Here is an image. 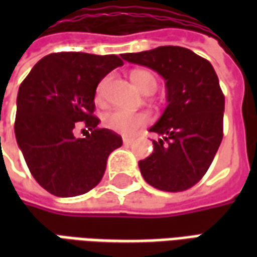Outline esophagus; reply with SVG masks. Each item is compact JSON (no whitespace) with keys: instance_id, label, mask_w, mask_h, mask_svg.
Here are the masks:
<instances>
[{"instance_id":"34e87169","label":"esophagus","mask_w":257,"mask_h":257,"mask_svg":"<svg viewBox=\"0 0 257 257\" xmlns=\"http://www.w3.org/2000/svg\"><path fill=\"white\" fill-rule=\"evenodd\" d=\"M122 142H123V146H125V147H128V146H131L132 143H134V139H132V138H123Z\"/></svg>"}]
</instances>
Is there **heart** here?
Segmentation results:
<instances>
[{
  "mask_svg": "<svg viewBox=\"0 0 257 257\" xmlns=\"http://www.w3.org/2000/svg\"><path fill=\"white\" fill-rule=\"evenodd\" d=\"M131 81L135 85V88L140 90L142 93H150L157 85L154 74L147 70L132 71ZM103 88H104V84L101 82L97 86V92H96V101L99 103L103 99ZM149 121H150V117L146 112H129L125 110H112L104 114L103 117V122L107 128L121 135H134L138 129L147 125Z\"/></svg>",
  "mask_w": 257,
  "mask_h": 257,
  "instance_id": "b5f03b06",
  "label": "heart"
}]
</instances>
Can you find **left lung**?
Masks as SVG:
<instances>
[{"instance_id":"obj_1","label":"left lung","mask_w":257,"mask_h":257,"mask_svg":"<svg viewBox=\"0 0 257 257\" xmlns=\"http://www.w3.org/2000/svg\"><path fill=\"white\" fill-rule=\"evenodd\" d=\"M123 60L154 70L165 79L168 106L150 128L161 139L139 161L142 176L162 191L178 193L202 179L223 139L224 95L215 68L182 47L123 53Z\"/></svg>"}]
</instances>
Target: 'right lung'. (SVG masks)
I'll return each instance as SVG.
<instances>
[{"label": "right lung", "instance_id": "obj_1", "mask_svg": "<svg viewBox=\"0 0 257 257\" xmlns=\"http://www.w3.org/2000/svg\"><path fill=\"white\" fill-rule=\"evenodd\" d=\"M122 64L115 55L51 53L20 84L15 136L33 178L48 193H88L103 178L108 156L122 146V138L99 128L93 115L97 85ZM78 124L88 129L79 140L73 136Z\"/></svg>", "mask_w": 257, "mask_h": 257}]
</instances>
